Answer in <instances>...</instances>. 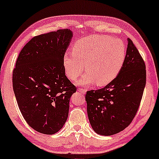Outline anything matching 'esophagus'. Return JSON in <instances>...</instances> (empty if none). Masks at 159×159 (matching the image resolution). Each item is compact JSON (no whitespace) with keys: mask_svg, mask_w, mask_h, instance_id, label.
<instances>
[{"mask_svg":"<svg viewBox=\"0 0 159 159\" xmlns=\"http://www.w3.org/2000/svg\"><path fill=\"white\" fill-rule=\"evenodd\" d=\"M78 91L80 92V93H82V94H85L86 92V90L85 89H79Z\"/></svg>","mask_w":159,"mask_h":159,"instance_id":"1","label":"esophagus"}]
</instances>
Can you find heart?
I'll return each mask as SVG.
<instances>
[{
  "instance_id": "1",
  "label": "heart",
  "mask_w": 159,
  "mask_h": 159,
  "mask_svg": "<svg viewBox=\"0 0 159 159\" xmlns=\"http://www.w3.org/2000/svg\"><path fill=\"white\" fill-rule=\"evenodd\" d=\"M126 57L123 41L109 36L93 35L75 43L73 50L64 56V66L67 76L75 81L87 72L78 84L91 85L96 82L104 86L111 82L120 71Z\"/></svg>"
}]
</instances>
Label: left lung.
Listing matches in <instances>:
<instances>
[{
	"label": "left lung",
	"instance_id": "left-lung-1",
	"mask_svg": "<svg viewBox=\"0 0 159 159\" xmlns=\"http://www.w3.org/2000/svg\"><path fill=\"white\" fill-rule=\"evenodd\" d=\"M127 41L126 57L116 78L102 89L86 91L90 124L102 136L119 133L131 124L146 84L145 61L133 41Z\"/></svg>",
	"mask_w": 159,
	"mask_h": 159
}]
</instances>
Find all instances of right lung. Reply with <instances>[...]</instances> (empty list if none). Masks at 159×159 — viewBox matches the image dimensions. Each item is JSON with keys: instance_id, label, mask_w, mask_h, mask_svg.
<instances>
[{"instance_id": "add662e5", "label": "right lung", "mask_w": 159, "mask_h": 159, "mask_svg": "<svg viewBox=\"0 0 159 159\" xmlns=\"http://www.w3.org/2000/svg\"><path fill=\"white\" fill-rule=\"evenodd\" d=\"M73 32L58 30L35 36L20 52L12 83L20 111L38 132L52 135L68 118L69 102L77 88L65 75L64 56Z\"/></svg>"}]
</instances>
